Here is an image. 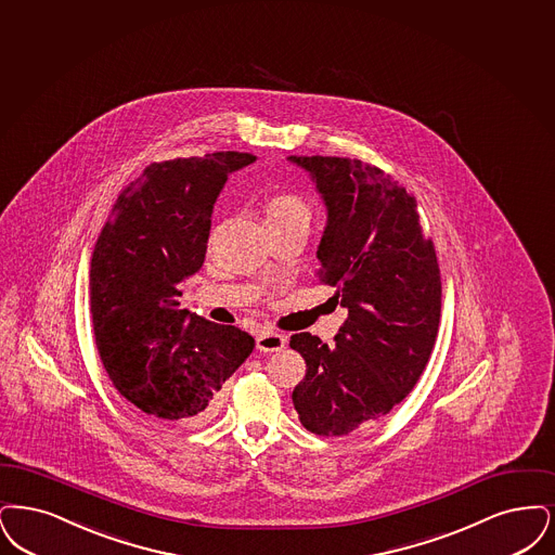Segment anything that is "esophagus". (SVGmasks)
Returning <instances> with one entry per match:
<instances>
[{
  "mask_svg": "<svg viewBox=\"0 0 555 555\" xmlns=\"http://www.w3.org/2000/svg\"><path fill=\"white\" fill-rule=\"evenodd\" d=\"M284 346H286V338L278 332L261 330L257 334V350L259 352H280Z\"/></svg>",
  "mask_w": 555,
  "mask_h": 555,
  "instance_id": "obj_1",
  "label": "esophagus"
}]
</instances>
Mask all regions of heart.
Listing matches in <instances>:
<instances>
[{
  "label": "heart",
  "mask_w": 555,
  "mask_h": 555,
  "mask_svg": "<svg viewBox=\"0 0 555 555\" xmlns=\"http://www.w3.org/2000/svg\"><path fill=\"white\" fill-rule=\"evenodd\" d=\"M267 223L273 228L294 225V223H311V207L302 196L282 193L271 196L266 203Z\"/></svg>",
  "instance_id": "heart-1"
}]
</instances>
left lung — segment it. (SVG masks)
<instances>
[{
  "mask_svg": "<svg viewBox=\"0 0 555 555\" xmlns=\"http://www.w3.org/2000/svg\"><path fill=\"white\" fill-rule=\"evenodd\" d=\"M327 207L319 280L348 309L336 346L309 332L289 346L307 362L292 402L311 434L339 437L382 418L416 386L434 350L441 278L416 198L384 169L348 157H298Z\"/></svg>",
  "mask_w": 555,
  "mask_h": 555,
  "instance_id": "left-lung-1",
  "label": "left lung"
}]
</instances>
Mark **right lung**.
<instances>
[{
    "label": "right lung",
    "mask_w": 555,
    "mask_h": 555,
    "mask_svg": "<svg viewBox=\"0 0 555 555\" xmlns=\"http://www.w3.org/2000/svg\"><path fill=\"white\" fill-rule=\"evenodd\" d=\"M255 155L217 151L151 164L121 191L91 259V314L101 362L121 396L151 416L205 423L255 339L180 309V282L207 253L228 173Z\"/></svg>",
    "instance_id": "right-lung-1"
}]
</instances>
